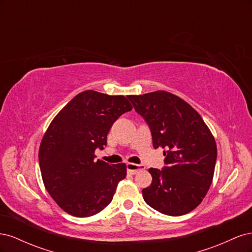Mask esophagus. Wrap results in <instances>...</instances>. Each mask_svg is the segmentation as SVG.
I'll list each match as a JSON object with an SVG mask.
<instances>
[{"label": "esophagus", "mask_w": 252, "mask_h": 252, "mask_svg": "<svg viewBox=\"0 0 252 252\" xmlns=\"http://www.w3.org/2000/svg\"><path fill=\"white\" fill-rule=\"evenodd\" d=\"M144 169H145L144 165H138V164H134V163H128L127 164V171L130 174H136V173H139L140 171H142Z\"/></svg>", "instance_id": "1"}]
</instances>
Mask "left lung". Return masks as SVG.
Returning a JSON list of instances; mask_svg holds the SVG:
<instances>
[{
  "label": "left lung",
  "instance_id": "left-lung-1",
  "mask_svg": "<svg viewBox=\"0 0 252 252\" xmlns=\"http://www.w3.org/2000/svg\"><path fill=\"white\" fill-rule=\"evenodd\" d=\"M135 111L147 122L154 147L163 148L166 166L150 168V186L143 197L163 215L179 217L199 206L212 183L217 144L195 109L178 95L158 90L128 95Z\"/></svg>",
  "mask_w": 252,
  "mask_h": 252
}]
</instances>
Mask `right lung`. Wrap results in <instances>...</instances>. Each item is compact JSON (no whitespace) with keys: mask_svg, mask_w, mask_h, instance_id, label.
<instances>
[{"mask_svg":"<svg viewBox=\"0 0 252 252\" xmlns=\"http://www.w3.org/2000/svg\"><path fill=\"white\" fill-rule=\"evenodd\" d=\"M131 109L124 95L86 90L52 120L40 145V169L45 188L68 215L94 216L112 201L126 165L95 161L94 151L104 149L112 124Z\"/></svg>","mask_w":252,"mask_h":252,"instance_id":"obj_1","label":"right lung"}]
</instances>
